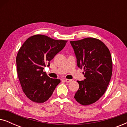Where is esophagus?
I'll return each instance as SVG.
<instances>
[{"label": "esophagus", "mask_w": 127, "mask_h": 127, "mask_svg": "<svg viewBox=\"0 0 127 127\" xmlns=\"http://www.w3.org/2000/svg\"><path fill=\"white\" fill-rule=\"evenodd\" d=\"M64 81H65V82H66V83H69V82H70L71 81H72V80H70V79H65V80H64Z\"/></svg>", "instance_id": "1"}]
</instances>
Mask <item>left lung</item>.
Segmentation results:
<instances>
[{"label":"left lung","instance_id":"obj_1","mask_svg":"<svg viewBox=\"0 0 127 127\" xmlns=\"http://www.w3.org/2000/svg\"><path fill=\"white\" fill-rule=\"evenodd\" d=\"M77 66L84 69L85 79L77 81L79 88L74 98L82 105L96 102L105 93L112 74L110 51L100 40L88 37L70 41Z\"/></svg>","mask_w":127,"mask_h":127}]
</instances>
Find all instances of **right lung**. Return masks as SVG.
<instances>
[{
	"mask_svg": "<svg viewBox=\"0 0 127 127\" xmlns=\"http://www.w3.org/2000/svg\"><path fill=\"white\" fill-rule=\"evenodd\" d=\"M67 40H57L42 34L29 37L19 50L16 58L17 74L28 98L43 103L53 94L60 80L51 79L43 72L44 67L63 49Z\"/></svg>",
	"mask_w": 127,
	"mask_h": 127,
	"instance_id": "1",
	"label": "right lung"
}]
</instances>
